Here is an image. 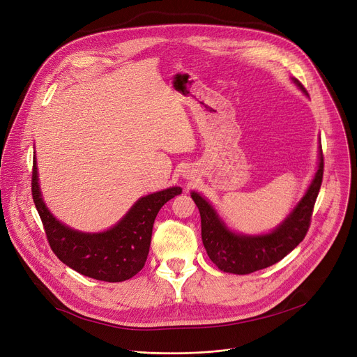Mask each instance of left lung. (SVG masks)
Returning a JSON list of instances; mask_svg holds the SVG:
<instances>
[{"mask_svg":"<svg viewBox=\"0 0 357 357\" xmlns=\"http://www.w3.org/2000/svg\"><path fill=\"white\" fill-rule=\"evenodd\" d=\"M294 82L309 96L305 86L294 78ZM317 172L307 188L305 197L290 212V215L278 226L275 231L266 235H239L228 229L212 205L199 193L192 192L190 197L195 201L201 213L202 242L211 261L223 272L235 275H248L278 264L294 250L306 236L313 206L319 195L323 179V152L319 146Z\"/></svg>","mask_w":357,"mask_h":357,"instance_id":"1","label":"left lung"}]
</instances>
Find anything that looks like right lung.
Returning <instances> with one entry per match:
<instances>
[{"label": "right lung", "instance_id": "1", "mask_svg": "<svg viewBox=\"0 0 357 357\" xmlns=\"http://www.w3.org/2000/svg\"><path fill=\"white\" fill-rule=\"evenodd\" d=\"M31 189L47 241L56 257L78 273L104 282L126 280L144 268L159 209L182 193L179 186L151 193L137 201L114 228L100 234H84L56 220L45 206L38 185L36 156Z\"/></svg>", "mask_w": 357, "mask_h": 357}]
</instances>
